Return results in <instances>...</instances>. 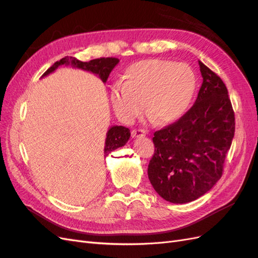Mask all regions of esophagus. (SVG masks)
I'll return each instance as SVG.
<instances>
[{
  "instance_id": "esophagus-1",
  "label": "esophagus",
  "mask_w": 258,
  "mask_h": 258,
  "mask_svg": "<svg viewBox=\"0 0 258 258\" xmlns=\"http://www.w3.org/2000/svg\"><path fill=\"white\" fill-rule=\"evenodd\" d=\"M132 138H140V137H144L146 136V131L143 129H134L131 132Z\"/></svg>"
}]
</instances>
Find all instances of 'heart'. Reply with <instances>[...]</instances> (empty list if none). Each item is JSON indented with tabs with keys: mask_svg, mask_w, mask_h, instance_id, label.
<instances>
[{
	"mask_svg": "<svg viewBox=\"0 0 258 258\" xmlns=\"http://www.w3.org/2000/svg\"><path fill=\"white\" fill-rule=\"evenodd\" d=\"M123 84L111 89L114 110L123 121H132L144 112L158 124L181 119L188 110L197 88V76L185 63L147 59L131 64Z\"/></svg>",
	"mask_w": 258,
	"mask_h": 258,
	"instance_id": "1",
	"label": "heart"
}]
</instances>
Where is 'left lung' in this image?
I'll return each mask as SVG.
<instances>
[{
    "mask_svg": "<svg viewBox=\"0 0 258 258\" xmlns=\"http://www.w3.org/2000/svg\"><path fill=\"white\" fill-rule=\"evenodd\" d=\"M199 62L202 85L181 119L154 134L147 174L160 197L187 204L204 196L222 177L235 136V113L220 76Z\"/></svg>",
    "mask_w": 258,
    "mask_h": 258,
    "instance_id": "obj_1",
    "label": "left lung"
}]
</instances>
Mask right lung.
I'll use <instances>...</instances> for the list:
<instances>
[{
  "mask_svg": "<svg viewBox=\"0 0 258 258\" xmlns=\"http://www.w3.org/2000/svg\"><path fill=\"white\" fill-rule=\"evenodd\" d=\"M119 60L117 58H99L93 59L88 62H83L77 60L74 57H64L60 61L54 62V63L46 71L43 76H47L52 73L54 70L61 66H70L73 68L82 69L84 71H88L93 74L98 75L103 83H105L108 79V75L112 72V70L118 64ZM130 138V130L123 126H113L108 129L105 139L104 146V156H107L111 152L118 147L123 146L128 142Z\"/></svg>",
  "mask_w": 258,
  "mask_h": 258,
  "instance_id": "right-lung-1",
  "label": "right lung"
}]
</instances>
